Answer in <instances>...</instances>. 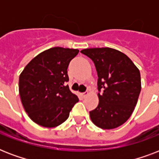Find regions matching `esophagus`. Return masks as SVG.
<instances>
[{
    "mask_svg": "<svg viewBox=\"0 0 159 159\" xmlns=\"http://www.w3.org/2000/svg\"><path fill=\"white\" fill-rule=\"evenodd\" d=\"M87 95H88V92H84V93H82V97H83V98H85V97H87Z\"/></svg>",
    "mask_w": 159,
    "mask_h": 159,
    "instance_id": "34e87169",
    "label": "esophagus"
}]
</instances>
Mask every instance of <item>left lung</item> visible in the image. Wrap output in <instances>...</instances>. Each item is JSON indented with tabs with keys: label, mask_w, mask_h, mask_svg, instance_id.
<instances>
[{
	"label": "left lung",
	"mask_w": 159,
	"mask_h": 159,
	"mask_svg": "<svg viewBox=\"0 0 159 159\" xmlns=\"http://www.w3.org/2000/svg\"><path fill=\"white\" fill-rule=\"evenodd\" d=\"M94 62L98 76L99 103L90 111L94 125L103 129L122 125L133 113L141 91L139 70L129 57L111 48L82 49Z\"/></svg>",
	"instance_id": "1"
}]
</instances>
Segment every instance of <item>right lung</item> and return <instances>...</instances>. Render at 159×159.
Instances as JSON below:
<instances>
[{
	"mask_svg": "<svg viewBox=\"0 0 159 159\" xmlns=\"http://www.w3.org/2000/svg\"><path fill=\"white\" fill-rule=\"evenodd\" d=\"M78 52L61 47L47 49L34 57L20 75L21 102L29 117L39 125H60L78 102L66 85L67 67Z\"/></svg>",
	"mask_w": 159,
	"mask_h": 159,
	"instance_id": "1",
	"label": "right lung"
}]
</instances>
